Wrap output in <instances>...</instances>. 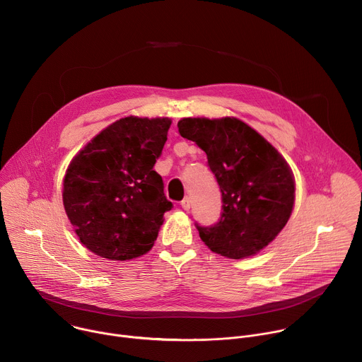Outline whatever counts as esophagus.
<instances>
[{"label": "esophagus", "mask_w": 362, "mask_h": 362, "mask_svg": "<svg viewBox=\"0 0 362 362\" xmlns=\"http://www.w3.org/2000/svg\"><path fill=\"white\" fill-rule=\"evenodd\" d=\"M180 204H182V207H183V210H190V207H192V200H190V197H185Z\"/></svg>", "instance_id": "1"}]
</instances>
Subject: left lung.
I'll return each mask as SVG.
<instances>
[{
  "mask_svg": "<svg viewBox=\"0 0 362 362\" xmlns=\"http://www.w3.org/2000/svg\"><path fill=\"white\" fill-rule=\"evenodd\" d=\"M179 134L207 156L221 193L217 223L200 226V238L214 253L245 259L259 253L287 224L294 206V179L283 156L235 117H185Z\"/></svg>",
  "mask_w": 362,
  "mask_h": 362,
  "instance_id": "left-lung-1",
  "label": "left lung"
}]
</instances>
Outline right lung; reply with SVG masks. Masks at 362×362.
<instances>
[{
    "instance_id": "1",
    "label": "right lung",
    "mask_w": 362,
    "mask_h": 362,
    "mask_svg": "<svg viewBox=\"0 0 362 362\" xmlns=\"http://www.w3.org/2000/svg\"><path fill=\"white\" fill-rule=\"evenodd\" d=\"M172 120L122 117L96 135L71 162L64 207L81 243L109 260L148 253L173 204L153 170Z\"/></svg>"
}]
</instances>
